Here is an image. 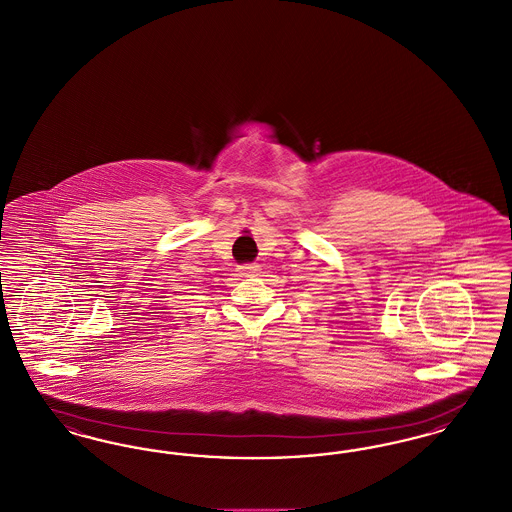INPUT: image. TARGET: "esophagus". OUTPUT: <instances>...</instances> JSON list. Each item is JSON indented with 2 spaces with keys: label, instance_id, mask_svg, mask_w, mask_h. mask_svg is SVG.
I'll return each mask as SVG.
<instances>
[{
  "label": "esophagus",
  "instance_id": "obj_1",
  "mask_svg": "<svg viewBox=\"0 0 512 512\" xmlns=\"http://www.w3.org/2000/svg\"><path fill=\"white\" fill-rule=\"evenodd\" d=\"M259 270H261V267L255 265V263H253V265H242V267H238V274L249 278V276H255Z\"/></svg>",
  "mask_w": 512,
  "mask_h": 512
}]
</instances>
